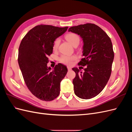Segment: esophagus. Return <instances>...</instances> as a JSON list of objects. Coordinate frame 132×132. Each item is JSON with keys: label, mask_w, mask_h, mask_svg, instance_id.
<instances>
[{"label": "esophagus", "mask_w": 132, "mask_h": 132, "mask_svg": "<svg viewBox=\"0 0 132 132\" xmlns=\"http://www.w3.org/2000/svg\"><path fill=\"white\" fill-rule=\"evenodd\" d=\"M67 68H68V70H70L71 69V68L70 67H68V66L67 67Z\"/></svg>", "instance_id": "1"}]
</instances>
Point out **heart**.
I'll return each instance as SVG.
<instances>
[{
	"label": "heart",
	"mask_w": 132,
	"mask_h": 132,
	"mask_svg": "<svg viewBox=\"0 0 132 132\" xmlns=\"http://www.w3.org/2000/svg\"><path fill=\"white\" fill-rule=\"evenodd\" d=\"M65 38L71 45L74 47H77L80 42V37L79 36L75 33H69L65 36ZM60 39L59 38H56L53 42V48L54 50H57L58 48V47L60 43ZM77 57L75 55H62L60 57L59 60V62L65 64L67 65H71L72 64L73 61L76 59Z\"/></svg>",
	"instance_id": "b5f03b06"
}]
</instances>
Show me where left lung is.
I'll use <instances>...</instances> for the list:
<instances>
[{
	"instance_id": "obj_1",
	"label": "left lung",
	"mask_w": 132,
	"mask_h": 132,
	"mask_svg": "<svg viewBox=\"0 0 132 132\" xmlns=\"http://www.w3.org/2000/svg\"><path fill=\"white\" fill-rule=\"evenodd\" d=\"M68 31L82 38L84 57L78 65H86L84 73L72 68L76 74L73 80L74 93L82 99L93 98L104 89L110 78L114 59L112 43L105 32L94 23L71 27Z\"/></svg>"
}]
</instances>
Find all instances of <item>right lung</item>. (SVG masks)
Returning a JSON list of instances; mask_svg holds the SVG:
<instances>
[{"label":"right lung","mask_w":132,"mask_h":132,"mask_svg":"<svg viewBox=\"0 0 132 132\" xmlns=\"http://www.w3.org/2000/svg\"><path fill=\"white\" fill-rule=\"evenodd\" d=\"M68 27L39 25L30 30L19 48L18 63L27 88L35 96L45 101L57 98L60 84L67 73V67L58 63L51 71L48 56L53 53L54 40Z\"/></svg>","instance_id":"add662e5"}]
</instances>
